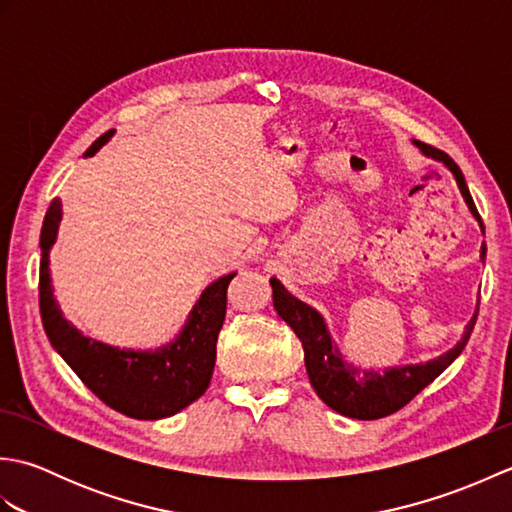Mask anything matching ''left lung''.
Returning a JSON list of instances; mask_svg holds the SVG:
<instances>
[{
	"label": "left lung",
	"instance_id": "1",
	"mask_svg": "<svg viewBox=\"0 0 512 512\" xmlns=\"http://www.w3.org/2000/svg\"><path fill=\"white\" fill-rule=\"evenodd\" d=\"M416 147L422 151L427 158H433L442 162L447 167L455 182H458V189L462 198L469 206L471 215L477 220L484 235V224L482 217L475 209V202L471 198V191L466 187V180L462 176L460 167L455 165L453 158H449L444 151L416 143ZM486 257V244L482 242L480 248V259L484 262ZM270 286H273V303L275 310L281 319H284L303 345V361H306V372L310 378V385L317 391V396L334 409L336 413L347 418L356 420H378L385 418L389 413L402 409L407 402L420 394V391L433 383L444 369H447L455 358H458L464 350V345L469 343V336L473 332V325L477 319V312H480V299H477V308L473 317L466 325L462 339L458 345L451 347L449 352L440 354L438 358H431L427 363H413V365H398V367H387L383 372H374V369H363L350 361H345L343 354L339 352V345L334 343L332 334L328 330V323H325L323 314L314 310L308 303H303L295 295L284 288L279 279H270Z\"/></svg>",
	"mask_w": 512,
	"mask_h": 512
}]
</instances>
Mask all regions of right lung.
Returning a JSON list of instances; mask_svg holds the SVG:
<instances>
[{
    "label": "right lung",
    "instance_id": "add662e5",
    "mask_svg": "<svg viewBox=\"0 0 512 512\" xmlns=\"http://www.w3.org/2000/svg\"><path fill=\"white\" fill-rule=\"evenodd\" d=\"M114 132L96 138L85 151L94 156ZM61 200L54 198L41 226L39 310L43 330L54 350L68 363L92 394L107 407L136 420H160L189 407L211 383L215 343L226 314V290L237 273L215 279L202 290L187 321L173 341L156 350H121L85 336L63 317L50 281V248L57 242Z\"/></svg>",
    "mask_w": 512,
    "mask_h": 512
}]
</instances>
